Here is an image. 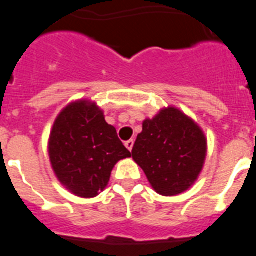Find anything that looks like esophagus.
<instances>
[{
  "instance_id": "esophagus-1",
  "label": "esophagus",
  "mask_w": 256,
  "mask_h": 256,
  "mask_svg": "<svg viewBox=\"0 0 256 256\" xmlns=\"http://www.w3.org/2000/svg\"><path fill=\"white\" fill-rule=\"evenodd\" d=\"M126 148H128V150L130 151H132V148H133V144H134V141H133V140H130V141H126Z\"/></svg>"
}]
</instances>
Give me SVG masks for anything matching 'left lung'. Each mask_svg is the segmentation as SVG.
Returning a JSON list of instances; mask_svg holds the SVG:
<instances>
[{
    "instance_id": "left-lung-1",
    "label": "left lung",
    "mask_w": 256,
    "mask_h": 256,
    "mask_svg": "<svg viewBox=\"0 0 256 256\" xmlns=\"http://www.w3.org/2000/svg\"><path fill=\"white\" fill-rule=\"evenodd\" d=\"M206 138L198 124L174 108L146 119L132 150L158 194L174 196L195 182L204 165Z\"/></svg>"
}]
</instances>
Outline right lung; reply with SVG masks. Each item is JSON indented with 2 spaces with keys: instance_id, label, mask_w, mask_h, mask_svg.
Returning <instances> with one entry per match:
<instances>
[{
  "instance_id": "add662e5",
  "label": "right lung",
  "mask_w": 256,
  "mask_h": 256,
  "mask_svg": "<svg viewBox=\"0 0 256 256\" xmlns=\"http://www.w3.org/2000/svg\"><path fill=\"white\" fill-rule=\"evenodd\" d=\"M48 151L58 180L80 198L98 195L114 165L130 158L102 112L86 101L70 104L61 112L50 136Z\"/></svg>"
}]
</instances>
